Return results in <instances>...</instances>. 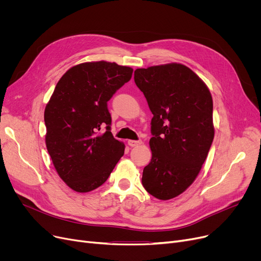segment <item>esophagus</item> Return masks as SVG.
<instances>
[{
	"label": "esophagus",
	"instance_id": "1",
	"mask_svg": "<svg viewBox=\"0 0 261 261\" xmlns=\"http://www.w3.org/2000/svg\"><path fill=\"white\" fill-rule=\"evenodd\" d=\"M142 144H143L142 141H133V140H129V141H128V145H129L130 147H136V146H140V145H142Z\"/></svg>",
	"mask_w": 261,
	"mask_h": 261
}]
</instances>
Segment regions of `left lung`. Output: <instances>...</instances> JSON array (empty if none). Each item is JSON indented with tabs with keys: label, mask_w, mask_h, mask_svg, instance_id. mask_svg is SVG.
<instances>
[{
	"label": "left lung",
	"mask_w": 261,
	"mask_h": 261,
	"mask_svg": "<svg viewBox=\"0 0 261 261\" xmlns=\"http://www.w3.org/2000/svg\"><path fill=\"white\" fill-rule=\"evenodd\" d=\"M134 81L153 114L152 158L142 183L156 199L170 200L194 183L208 154L215 135L212 94L181 63L138 68Z\"/></svg>",
	"instance_id": "obj_1"
}]
</instances>
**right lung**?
Returning <instances> with one entry per match:
<instances>
[{
  "instance_id": "1",
  "label": "right lung",
  "mask_w": 261,
  "mask_h": 261,
  "mask_svg": "<svg viewBox=\"0 0 261 261\" xmlns=\"http://www.w3.org/2000/svg\"><path fill=\"white\" fill-rule=\"evenodd\" d=\"M132 73L115 62L77 64L60 78L45 107L47 151L62 181L77 193L102 185L125 152L110 131L107 102Z\"/></svg>"
}]
</instances>
